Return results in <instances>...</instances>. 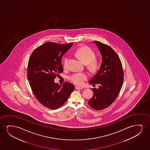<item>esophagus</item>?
<instances>
[{"label": "esophagus", "instance_id": "34e87169", "mask_svg": "<svg viewBox=\"0 0 150 150\" xmlns=\"http://www.w3.org/2000/svg\"><path fill=\"white\" fill-rule=\"evenodd\" d=\"M75 88H76V90H81V89L83 88L80 87V86H76Z\"/></svg>", "mask_w": 150, "mask_h": 150}]
</instances>
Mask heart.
<instances>
[{"label": "heart", "instance_id": "heart-1", "mask_svg": "<svg viewBox=\"0 0 150 150\" xmlns=\"http://www.w3.org/2000/svg\"><path fill=\"white\" fill-rule=\"evenodd\" d=\"M75 55L80 59L82 62L86 65L88 70L92 72H96L98 69V62L95 59V54L92 50L88 47H83L77 50ZM68 57H66L64 60V68H66L68 64ZM88 75L84 73H77L69 76V79L74 84L82 85L84 80H86Z\"/></svg>", "mask_w": 150, "mask_h": 150}]
</instances>
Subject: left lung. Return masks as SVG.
Wrapping results in <instances>:
<instances>
[{
    "label": "left lung",
    "mask_w": 150,
    "mask_h": 150,
    "mask_svg": "<svg viewBox=\"0 0 150 150\" xmlns=\"http://www.w3.org/2000/svg\"><path fill=\"white\" fill-rule=\"evenodd\" d=\"M102 57L98 71L89 83L98 84L99 88H92L94 94L88 105L96 110L105 109L115 100L123 82L122 66L119 56L109 45L94 41Z\"/></svg>",
    "instance_id": "left-lung-1"
}]
</instances>
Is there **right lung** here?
I'll return each instance as SVG.
<instances>
[{"label": "right lung", "mask_w": 150, "mask_h": 150, "mask_svg": "<svg viewBox=\"0 0 150 150\" xmlns=\"http://www.w3.org/2000/svg\"><path fill=\"white\" fill-rule=\"evenodd\" d=\"M73 45L47 42L34 50L29 59L27 76L31 89L39 103L49 109L62 106L75 89L69 82L62 86L54 82L63 72L62 57Z\"/></svg>", "instance_id": "1"}]
</instances>
